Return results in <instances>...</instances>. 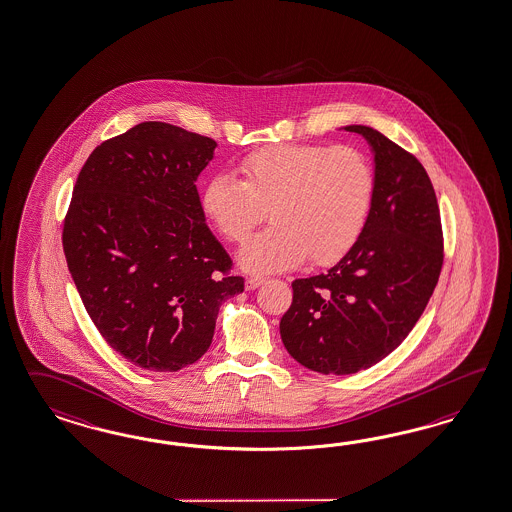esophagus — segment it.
Returning a JSON list of instances; mask_svg holds the SVG:
<instances>
[{
    "label": "esophagus",
    "mask_w": 512,
    "mask_h": 512,
    "mask_svg": "<svg viewBox=\"0 0 512 512\" xmlns=\"http://www.w3.org/2000/svg\"><path fill=\"white\" fill-rule=\"evenodd\" d=\"M263 282H265V278L263 276H250L247 278V282H245V288L247 289H256L262 286Z\"/></svg>",
    "instance_id": "obj_1"
}]
</instances>
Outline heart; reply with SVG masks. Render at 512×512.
<instances>
[{
    "instance_id": "b5f03b06",
    "label": "heart",
    "mask_w": 512,
    "mask_h": 512,
    "mask_svg": "<svg viewBox=\"0 0 512 512\" xmlns=\"http://www.w3.org/2000/svg\"><path fill=\"white\" fill-rule=\"evenodd\" d=\"M237 180L215 174L204 211L228 241H249L239 262L249 271H282L304 262H338L366 228L375 198V169L354 146L276 145L241 159Z\"/></svg>"
}]
</instances>
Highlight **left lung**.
Listing matches in <instances>:
<instances>
[{
    "label": "left lung",
    "instance_id": "obj_1",
    "mask_svg": "<svg viewBox=\"0 0 512 512\" xmlns=\"http://www.w3.org/2000/svg\"><path fill=\"white\" fill-rule=\"evenodd\" d=\"M375 198L366 228L327 273L297 278L280 319L288 353L323 375L375 366L401 345L433 295L444 263L440 210L427 171L410 152L367 126Z\"/></svg>",
    "mask_w": 512,
    "mask_h": 512
}]
</instances>
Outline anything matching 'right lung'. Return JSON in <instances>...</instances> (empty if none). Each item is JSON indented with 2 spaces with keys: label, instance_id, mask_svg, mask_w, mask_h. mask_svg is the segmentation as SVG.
<instances>
[{
  "label": "right lung",
  "instance_id": "obj_1",
  "mask_svg": "<svg viewBox=\"0 0 512 512\" xmlns=\"http://www.w3.org/2000/svg\"><path fill=\"white\" fill-rule=\"evenodd\" d=\"M215 146L141 122L96 146L74 185L63 224L68 271L102 338L141 369L195 364L221 304L245 288L195 185Z\"/></svg>",
  "mask_w": 512,
  "mask_h": 512
}]
</instances>
